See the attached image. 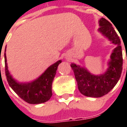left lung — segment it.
<instances>
[{
  "label": "left lung",
  "instance_id": "left-lung-1",
  "mask_svg": "<svg viewBox=\"0 0 127 127\" xmlns=\"http://www.w3.org/2000/svg\"><path fill=\"white\" fill-rule=\"evenodd\" d=\"M99 26V32L117 46L111 54L106 71L95 75L86 67L75 63L70 64L79 91L82 94L91 97H100L109 92L118 82L123 70L122 48L118 35L106 19L100 18Z\"/></svg>",
  "mask_w": 127,
  "mask_h": 127
}]
</instances>
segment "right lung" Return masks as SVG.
Wrapping results in <instances>:
<instances>
[{
  "label": "right lung",
  "instance_id": "add662e5",
  "mask_svg": "<svg viewBox=\"0 0 127 127\" xmlns=\"http://www.w3.org/2000/svg\"><path fill=\"white\" fill-rule=\"evenodd\" d=\"M5 48V73L11 88L20 97L30 104H39L47 101L52 96V83L55 76L59 60L47 68L37 78L28 82H19L11 75L8 68Z\"/></svg>",
  "mask_w": 127,
  "mask_h": 127
}]
</instances>
